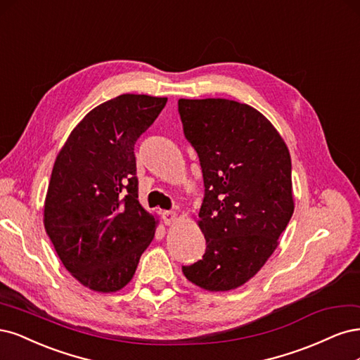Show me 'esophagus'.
I'll list each match as a JSON object with an SVG mask.
<instances>
[{
	"label": "esophagus",
	"instance_id": "obj_1",
	"mask_svg": "<svg viewBox=\"0 0 360 360\" xmlns=\"http://www.w3.org/2000/svg\"><path fill=\"white\" fill-rule=\"evenodd\" d=\"M176 218H178V215H176L175 211H166V212H163V221H165L166 226H170L172 223H175Z\"/></svg>",
	"mask_w": 360,
	"mask_h": 360
}]
</instances>
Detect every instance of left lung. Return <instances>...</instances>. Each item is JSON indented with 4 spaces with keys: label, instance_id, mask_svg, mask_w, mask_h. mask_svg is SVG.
Wrapping results in <instances>:
<instances>
[{
    "label": "left lung",
    "instance_id": "8db88e82",
    "mask_svg": "<svg viewBox=\"0 0 360 360\" xmlns=\"http://www.w3.org/2000/svg\"><path fill=\"white\" fill-rule=\"evenodd\" d=\"M178 110L205 184L197 224L206 251L182 272L205 290L227 292L251 280L278 247L295 210L292 160L275 127L248 104L181 98Z\"/></svg>",
    "mask_w": 360,
    "mask_h": 360
}]
</instances>
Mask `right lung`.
<instances>
[{
	"mask_svg": "<svg viewBox=\"0 0 360 360\" xmlns=\"http://www.w3.org/2000/svg\"><path fill=\"white\" fill-rule=\"evenodd\" d=\"M166 97L122 94L85 115L56 155L44 229L65 269L85 287L118 292L131 281L157 219L139 203L134 143Z\"/></svg>",
	"mask_w": 360,
	"mask_h": 360,
	"instance_id": "obj_1",
	"label": "right lung"
}]
</instances>
